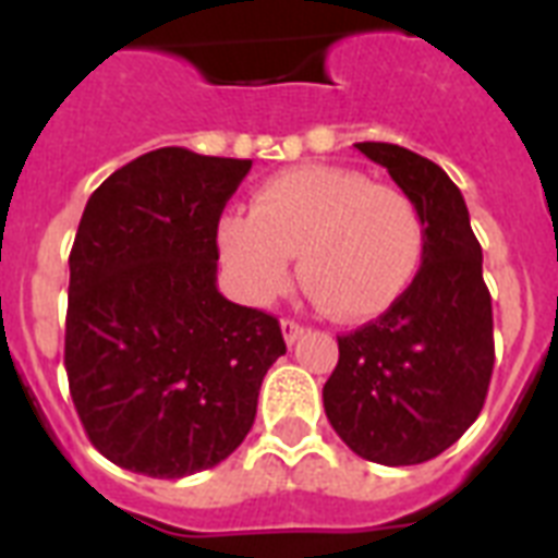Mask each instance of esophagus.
I'll list each match as a JSON object with an SVG mask.
<instances>
[{"label":"esophagus","instance_id":"obj_1","mask_svg":"<svg viewBox=\"0 0 558 558\" xmlns=\"http://www.w3.org/2000/svg\"><path fill=\"white\" fill-rule=\"evenodd\" d=\"M280 330H283V339H287V344H295V341L304 336V327H301L295 318H283V322H280Z\"/></svg>","mask_w":558,"mask_h":558}]
</instances>
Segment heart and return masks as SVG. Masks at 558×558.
<instances>
[{
    "mask_svg": "<svg viewBox=\"0 0 558 558\" xmlns=\"http://www.w3.org/2000/svg\"><path fill=\"white\" fill-rule=\"evenodd\" d=\"M219 257L252 304H271L292 280L341 322H371L405 295L420 271L425 228L405 191L348 168L283 170L257 187L252 214L217 222Z\"/></svg>",
    "mask_w": 558,
    "mask_h": 558,
    "instance_id": "1",
    "label": "heart"
}]
</instances>
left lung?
<instances>
[{
  "mask_svg": "<svg viewBox=\"0 0 558 558\" xmlns=\"http://www.w3.org/2000/svg\"><path fill=\"white\" fill-rule=\"evenodd\" d=\"M356 147L414 199L425 248L405 295L339 336L324 411L359 458L414 466L458 442L484 408L495 365L493 298L466 202L446 170L399 144Z\"/></svg>",
  "mask_w": 558,
  "mask_h": 558,
  "instance_id": "left-lung-1",
  "label": "left lung"
}]
</instances>
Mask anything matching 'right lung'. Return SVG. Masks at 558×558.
Instances as JSON below:
<instances>
[{"label":"right lung","instance_id":"obj_1","mask_svg":"<svg viewBox=\"0 0 558 558\" xmlns=\"http://www.w3.org/2000/svg\"><path fill=\"white\" fill-rule=\"evenodd\" d=\"M252 159L144 153L92 193L69 254L65 373L92 446L185 477L245 440L287 353L275 315L217 289V222Z\"/></svg>","mask_w":558,"mask_h":558}]
</instances>
